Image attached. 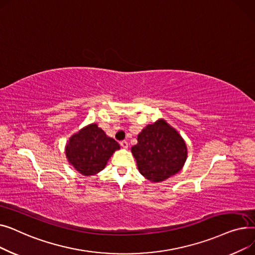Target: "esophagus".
Wrapping results in <instances>:
<instances>
[{"mask_svg": "<svg viewBox=\"0 0 255 255\" xmlns=\"http://www.w3.org/2000/svg\"><path fill=\"white\" fill-rule=\"evenodd\" d=\"M120 144H121V146H122V148H124V149H127L128 148V141L127 140H122L120 142Z\"/></svg>", "mask_w": 255, "mask_h": 255, "instance_id": "34e87169", "label": "esophagus"}]
</instances>
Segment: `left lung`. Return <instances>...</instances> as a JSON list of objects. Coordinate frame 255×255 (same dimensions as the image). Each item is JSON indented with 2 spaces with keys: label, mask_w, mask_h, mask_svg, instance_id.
<instances>
[{
  "label": "left lung",
  "mask_w": 255,
  "mask_h": 255,
  "mask_svg": "<svg viewBox=\"0 0 255 255\" xmlns=\"http://www.w3.org/2000/svg\"><path fill=\"white\" fill-rule=\"evenodd\" d=\"M131 151L139 172L153 182L164 181L179 172L187 157L183 138L164 120L142 129Z\"/></svg>",
  "instance_id": "left-lung-1"
}]
</instances>
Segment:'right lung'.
<instances>
[{
    "mask_svg": "<svg viewBox=\"0 0 255 255\" xmlns=\"http://www.w3.org/2000/svg\"><path fill=\"white\" fill-rule=\"evenodd\" d=\"M120 144L96 124L74 134L67 143L66 155L69 162L84 176H93L102 170Z\"/></svg>",
    "mask_w": 255,
    "mask_h": 255,
    "instance_id": "right-lung-1",
    "label": "right lung"
}]
</instances>
